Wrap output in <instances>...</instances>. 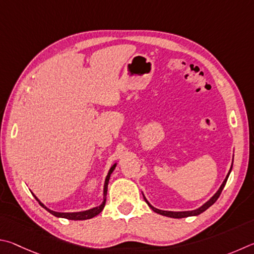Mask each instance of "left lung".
<instances>
[{
  "label": "left lung",
  "instance_id": "obj_1",
  "mask_svg": "<svg viewBox=\"0 0 254 254\" xmlns=\"http://www.w3.org/2000/svg\"><path fill=\"white\" fill-rule=\"evenodd\" d=\"M232 166H233V162H232ZM232 166H231L230 171H229V173H228V175H226L225 180L223 181V183H222V185L220 186L219 190H217V192H216L214 195H213V196H212L210 199H208V201H207L205 204H203V205H202L201 207L196 208V210H193V211H185V212H172V211H163V210H158V208H156V207H154V206L150 205L149 202L147 201V199H146V197H145V196H144V199H145L146 203L148 204L149 207L152 208V210H153L154 212H156V213H158V214L164 215V216H168V217H174V219H182V217H188V216H195V215H198V214H201V213H203L204 211H206L207 208L210 207L211 205H213V204H214V203L216 202V199L220 197V195H221V193H222V190H223L224 186H225V184H226V181H228V179H229V175H230V173H231V170H232ZM143 195H144V194H143Z\"/></svg>",
  "mask_w": 254,
  "mask_h": 254
}]
</instances>
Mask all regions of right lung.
Returning a JSON list of instances; mask_svg holds the SVG:
<instances>
[{
  "mask_svg": "<svg viewBox=\"0 0 254 254\" xmlns=\"http://www.w3.org/2000/svg\"><path fill=\"white\" fill-rule=\"evenodd\" d=\"M117 164H114L113 166H111V168L108 172V175H107L106 177V181H105V185H104V202L101 203V205L99 206H96L93 208H90V210H87V211H82V212H72V213H61V212H55L50 210V208H48L44 204H42L41 202L39 201L38 197L35 196V195H33V196L35 197V199L39 202L40 205H41L42 207L46 208V210L51 213L52 215H55L57 217H64V219H68V220H73V221H80V220H88V219H91V217H95L96 215L99 214V213L104 210L105 207V204H106V196H107V189H108V183H109V179H110V174L111 173L114 172L115 167Z\"/></svg>",
  "mask_w": 254,
  "mask_h": 254,
  "instance_id": "add662e5",
  "label": "right lung"
}]
</instances>
